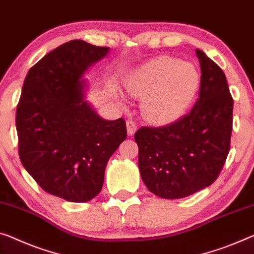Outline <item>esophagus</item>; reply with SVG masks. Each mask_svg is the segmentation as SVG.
<instances>
[{
    "mask_svg": "<svg viewBox=\"0 0 254 254\" xmlns=\"http://www.w3.org/2000/svg\"><path fill=\"white\" fill-rule=\"evenodd\" d=\"M126 128L128 136H132L136 132V130H137V127H136V125L134 124V122H131V120H128L126 123Z\"/></svg>",
    "mask_w": 254,
    "mask_h": 254,
    "instance_id": "34e87169",
    "label": "esophagus"
}]
</instances>
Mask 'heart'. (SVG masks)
<instances>
[{
  "label": "heart",
  "mask_w": 254,
  "mask_h": 254,
  "mask_svg": "<svg viewBox=\"0 0 254 254\" xmlns=\"http://www.w3.org/2000/svg\"><path fill=\"white\" fill-rule=\"evenodd\" d=\"M200 80L193 64L159 57L132 70L126 91L142 99L140 114L146 122L163 126L185 115L197 94Z\"/></svg>",
  "instance_id": "1"
}]
</instances>
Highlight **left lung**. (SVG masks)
Returning <instances> with one entry per match:
<instances>
[{"label":"left lung","instance_id":"obj_1","mask_svg":"<svg viewBox=\"0 0 254 254\" xmlns=\"http://www.w3.org/2000/svg\"><path fill=\"white\" fill-rule=\"evenodd\" d=\"M198 100L189 114L165 127L135 132L140 177L151 193L182 198L212 184L231 146L233 99L222 70L201 50Z\"/></svg>","mask_w":254,"mask_h":254}]
</instances>
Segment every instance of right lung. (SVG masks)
Segmentation results:
<instances>
[{"mask_svg": "<svg viewBox=\"0 0 254 254\" xmlns=\"http://www.w3.org/2000/svg\"><path fill=\"white\" fill-rule=\"evenodd\" d=\"M80 40L51 51L27 73L15 125L22 166L45 192L87 202L101 192L109 159L127 136L86 100L89 68L108 56Z\"/></svg>", "mask_w": 254, "mask_h": 254, "instance_id": "right-lung-1", "label": "right lung"}]
</instances>
